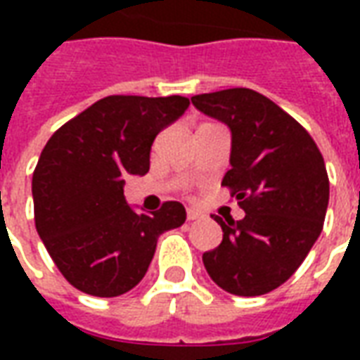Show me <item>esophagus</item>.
Instances as JSON below:
<instances>
[{
    "instance_id": "34e87169",
    "label": "esophagus",
    "mask_w": 360,
    "mask_h": 360,
    "mask_svg": "<svg viewBox=\"0 0 360 360\" xmlns=\"http://www.w3.org/2000/svg\"><path fill=\"white\" fill-rule=\"evenodd\" d=\"M200 218H202V214H200V212H196V210H188L187 212L188 221H195V219H200Z\"/></svg>"
}]
</instances>
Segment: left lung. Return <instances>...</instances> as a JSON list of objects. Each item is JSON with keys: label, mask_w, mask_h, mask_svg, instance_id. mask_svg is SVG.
Instances as JSON below:
<instances>
[{"label": "left lung", "mask_w": 360, "mask_h": 360, "mask_svg": "<svg viewBox=\"0 0 360 360\" xmlns=\"http://www.w3.org/2000/svg\"><path fill=\"white\" fill-rule=\"evenodd\" d=\"M191 100L231 129V169L221 187L245 210L239 221L214 216L224 239L204 252V268L227 293H270L293 276L324 227V158L307 129L257 90L227 89Z\"/></svg>", "instance_id": "8db88e82"}]
</instances>
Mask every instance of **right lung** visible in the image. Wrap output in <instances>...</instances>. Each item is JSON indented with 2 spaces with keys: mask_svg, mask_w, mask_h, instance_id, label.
<instances>
[{
  "mask_svg": "<svg viewBox=\"0 0 360 360\" xmlns=\"http://www.w3.org/2000/svg\"><path fill=\"white\" fill-rule=\"evenodd\" d=\"M185 96H105L51 134L32 175L36 231L82 293L119 297L148 270L158 237L185 224L167 200L152 214L125 202L127 175L150 169L156 134L188 108Z\"/></svg>",
  "mask_w": 360,
  "mask_h": 360,
  "instance_id": "add662e5",
  "label": "right lung"
}]
</instances>
